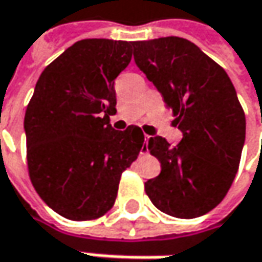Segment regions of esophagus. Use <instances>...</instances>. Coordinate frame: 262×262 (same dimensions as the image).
<instances>
[{
  "label": "esophagus",
  "instance_id": "34e87169",
  "mask_svg": "<svg viewBox=\"0 0 262 262\" xmlns=\"http://www.w3.org/2000/svg\"><path fill=\"white\" fill-rule=\"evenodd\" d=\"M148 142H149V136L146 135V136H145V143H146V146H145V148H142V152H140V154H146V152H148Z\"/></svg>",
  "mask_w": 262,
  "mask_h": 262
}]
</instances>
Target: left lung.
Masks as SVG:
<instances>
[{
    "label": "left lung",
    "instance_id": "left-lung-1",
    "mask_svg": "<svg viewBox=\"0 0 262 262\" xmlns=\"http://www.w3.org/2000/svg\"><path fill=\"white\" fill-rule=\"evenodd\" d=\"M133 58L183 132L177 146L161 136L149 139L161 174L145 183V191L169 216H203L223 200L238 172L247 123L235 86L225 69L183 37L133 41Z\"/></svg>",
    "mask_w": 262,
    "mask_h": 262
}]
</instances>
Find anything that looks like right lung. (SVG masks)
I'll use <instances>...</instances> for the list:
<instances>
[{
  "label": "right lung",
  "mask_w": 262,
  "mask_h": 262,
  "mask_svg": "<svg viewBox=\"0 0 262 262\" xmlns=\"http://www.w3.org/2000/svg\"><path fill=\"white\" fill-rule=\"evenodd\" d=\"M133 41L85 39L41 72L24 116L33 187L52 210L91 221L113 207L122 172L145 148L139 126L116 130L114 79Z\"/></svg>",
  "instance_id": "1"
}]
</instances>
